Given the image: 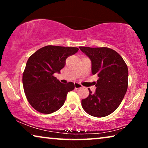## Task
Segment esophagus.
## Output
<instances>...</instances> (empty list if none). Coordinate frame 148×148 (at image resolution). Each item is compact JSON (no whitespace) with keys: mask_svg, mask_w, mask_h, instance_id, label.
<instances>
[{"mask_svg":"<svg viewBox=\"0 0 148 148\" xmlns=\"http://www.w3.org/2000/svg\"><path fill=\"white\" fill-rule=\"evenodd\" d=\"M75 88L76 89H79V88H82V86L80 84H79V83L75 82Z\"/></svg>","mask_w":148,"mask_h":148,"instance_id":"obj_1","label":"esophagus"}]
</instances>
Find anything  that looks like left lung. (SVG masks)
<instances>
[{
	"label": "left lung",
	"mask_w": 148,
	"mask_h": 148,
	"mask_svg": "<svg viewBox=\"0 0 148 148\" xmlns=\"http://www.w3.org/2000/svg\"><path fill=\"white\" fill-rule=\"evenodd\" d=\"M92 62V73L98 75L96 90L82 100L84 110L91 116H108L118 108L128 87V68L118 52L109 48L80 46Z\"/></svg>",
	"instance_id": "left-lung-1"
}]
</instances>
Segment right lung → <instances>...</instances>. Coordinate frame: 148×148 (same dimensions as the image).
I'll return each instance as SVG.
<instances>
[{
    "label": "right lung",
    "mask_w": 148,
    "mask_h": 148,
    "mask_svg": "<svg viewBox=\"0 0 148 148\" xmlns=\"http://www.w3.org/2000/svg\"><path fill=\"white\" fill-rule=\"evenodd\" d=\"M78 50L75 47L46 46L28 58L23 74V86L26 98L35 110L50 114L62 106L75 85L73 82L62 84L53 75L60 73L66 58Z\"/></svg>",
    "instance_id": "obj_1"
}]
</instances>
